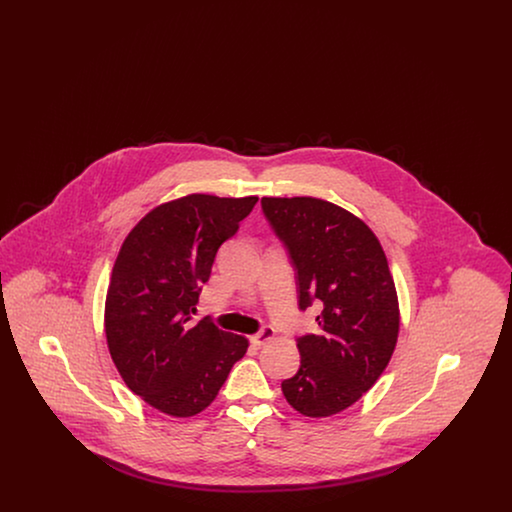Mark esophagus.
<instances>
[{
  "label": "esophagus",
  "mask_w": 512,
  "mask_h": 512,
  "mask_svg": "<svg viewBox=\"0 0 512 512\" xmlns=\"http://www.w3.org/2000/svg\"><path fill=\"white\" fill-rule=\"evenodd\" d=\"M274 340V330L272 328H263L259 334H255V336H251V343L255 345V347H263V345H267L268 341Z\"/></svg>",
  "instance_id": "34e87169"
}]
</instances>
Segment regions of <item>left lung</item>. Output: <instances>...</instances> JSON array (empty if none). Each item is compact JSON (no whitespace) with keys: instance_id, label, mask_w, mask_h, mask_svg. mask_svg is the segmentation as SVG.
Masks as SVG:
<instances>
[{"instance_id":"obj_1","label":"left lung","mask_w":512,"mask_h":512,"mask_svg":"<svg viewBox=\"0 0 512 512\" xmlns=\"http://www.w3.org/2000/svg\"><path fill=\"white\" fill-rule=\"evenodd\" d=\"M263 213L297 270L299 309H322L297 340L301 366L282 382L297 413L324 418L359 401L390 363L399 301L386 253L363 220L317 197H263Z\"/></svg>"}]
</instances>
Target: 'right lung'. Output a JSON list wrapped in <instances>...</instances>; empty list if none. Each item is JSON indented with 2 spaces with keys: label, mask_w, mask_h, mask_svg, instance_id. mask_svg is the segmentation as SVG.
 <instances>
[{
  "label": "right lung",
  "mask_w": 512,
  "mask_h": 512,
  "mask_svg": "<svg viewBox=\"0 0 512 512\" xmlns=\"http://www.w3.org/2000/svg\"><path fill=\"white\" fill-rule=\"evenodd\" d=\"M257 195L190 194L151 209L124 238L105 299V336L124 384L174 418L205 411L249 347L209 320L192 324L220 245Z\"/></svg>",
  "instance_id": "right-lung-1"
}]
</instances>
